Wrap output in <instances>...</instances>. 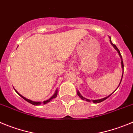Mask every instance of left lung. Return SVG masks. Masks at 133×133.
Wrapping results in <instances>:
<instances>
[{
	"label": "left lung",
	"instance_id": "obj_1",
	"mask_svg": "<svg viewBox=\"0 0 133 133\" xmlns=\"http://www.w3.org/2000/svg\"><path fill=\"white\" fill-rule=\"evenodd\" d=\"M109 38H110V42H111V45H112V46H113V47H114V48L116 50H117V52H118V54H119V56H120V58H121V66H122V68H123H123H124V65H123V59H122V56H121V55L120 51H119V49L117 48V46H116L115 45V44H113V43H112V42H111V37H109ZM123 75H122L121 79V81H120V83H119V86L120 85V84H121V81H122V78H123ZM119 86H118V87H119ZM118 87H117V88H118ZM114 92H115V91H114ZM114 92H113V93H114ZM113 93H111V95H112V94H113ZM77 95H78V96L79 97L81 98V99H82V100H85V101H88V102H91V101L90 99H86V98L83 97L82 96V95H81V93H79V91H77ZM110 95H109V96L106 97H105V98H103V99H96V100H92V101H93V102L94 103H101V102H102V101H103L104 100H105V99H107V98H108L110 96Z\"/></svg>",
	"mask_w": 133,
	"mask_h": 133
}]
</instances>
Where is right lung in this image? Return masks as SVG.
Wrapping results in <instances>:
<instances>
[{
    "instance_id": "right-lung-1",
    "label": "right lung",
    "mask_w": 133,
    "mask_h": 133,
    "mask_svg": "<svg viewBox=\"0 0 133 133\" xmlns=\"http://www.w3.org/2000/svg\"><path fill=\"white\" fill-rule=\"evenodd\" d=\"M14 90H15V91H16V93H17L18 94V95H20V97H21L23 98V99H24V100H26V101H28V102L32 104V105H41V104H42V102H40V101H32V100H30V99H26V97H24L22 96V95H20V93H18V92L16 91V89H14ZM57 95H58V89H56V90L55 91V93H54V95H52V96L51 97H50V99H48V100H46V101H43L42 103H43V104H46V103H48L50 102V101H52V99H54V98H56V97H57Z\"/></svg>"
}]
</instances>
